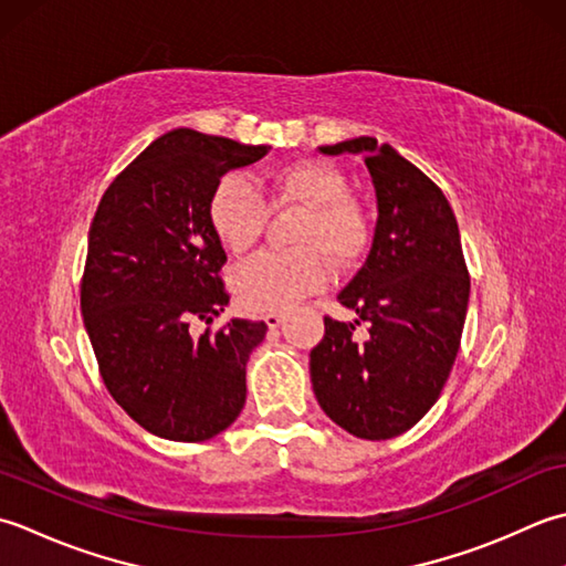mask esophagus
I'll return each instance as SVG.
<instances>
[{"label": "esophagus", "mask_w": 566, "mask_h": 566, "mask_svg": "<svg viewBox=\"0 0 566 566\" xmlns=\"http://www.w3.org/2000/svg\"><path fill=\"white\" fill-rule=\"evenodd\" d=\"M283 319H285V313H279V310H271V313L263 315V322H266L269 327H279Z\"/></svg>", "instance_id": "34e87169"}]
</instances>
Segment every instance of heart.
I'll list each match as a JSON object with an SVG mask.
<instances>
[{
  "instance_id": "b5f03b06",
  "label": "heart",
  "mask_w": 566,
  "mask_h": 566,
  "mask_svg": "<svg viewBox=\"0 0 566 566\" xmlns=\"http://www.w3.org/2000/svg\"><path fill=\"white\" fill-rule=\"evenodd\" d=\"M269 205L297 210L303 219L293 232L291 253H261L234 271V291L249 310L291 307L322 291L334 269H349L368 244V217L349 198V180L325 160H297L271 176ZM269 205L247 178L229 172L217 182L207 219L229 253L244 256L259 244L269 224Z\"/></svg>"
}]
</instances>
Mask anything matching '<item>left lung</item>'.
Listing matches in <instances>:
<instances>
[{"mask_svg":"<svg viewBox=\"0 0 566 566\" xmlns=\"http://www.w3.org/2000/svg\"><path fill=\"white\" fill-rule=\"evenodd\" d=\"M319 151L364 158L378 222L366 263L339 293L359 317H325L310 378L319 408L339 428L390 440L424 418L457 359L469 305L459 227L442 190L388 144L359 136ZM361 321L369 327L364 343L353 334Z\"/></svg>","mask_w":566,"mask_h":566,"instance_id":"left-lung-1","label":"left lung"}]
</instances>
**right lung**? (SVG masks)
Listing matches in <instances>:
<instances>
[{"instance_id": "1", "label": "right lung", "mask_w": 566, "mask_h": 566, "mask_svg": "<svg viewBox=\"0 0 566 566\" xmlns=\"http://www.w3.org/2000/svg\"><path fill=\"white\" fill-rule=\"evenodd\" d=\"M269 154L224 136L172 129L102 195L90 224L80 310L109 396L134 422L172 442H205L247 400V361L266 322L232 319L219 271L227 253L207 202L219 178Z\"/></svg>"}]
</instances>
